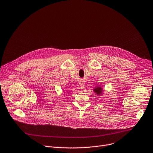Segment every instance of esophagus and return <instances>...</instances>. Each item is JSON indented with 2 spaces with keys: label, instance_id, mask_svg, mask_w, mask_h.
Wrapping results in <instances>:
<instances>
[{
  "label": "esophagus",
  "instance_id": "esophagus-1",
  "mask_svg": "<svg viewBox=\"0 0 153 153\" xmlns=\"http://www.w3.org/2000/svg\"><path fill=\"white\" fill-rule=\"evenodd\" d=\"M80 88L81 89H84V87H85V83L83 82H80Z\"/></svg>",
  "mask_w": 153,
  "mask_h": 153
}]
</instances>
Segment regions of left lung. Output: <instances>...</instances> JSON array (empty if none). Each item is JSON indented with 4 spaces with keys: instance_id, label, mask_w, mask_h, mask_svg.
Returning a JSON list of instances; mask_svg holds the SVG:
<instances>
[{
    "instance_id": "left-lung-1",
    "label": "left lung",
    "mask_w": 153,
    "mask_h": 153,
    "mask_svg": "<svg viewBox=\"0 0 153 153\" xmlns=\"http://www.w3.org/2000/svg\"><path fill=\"white\" fill-rule=\"evenodd\" d=\"M94 92L95 93H96V94L100 95H101V94L103 93V88H101L100 86H97L96 88H95L94 89Z\"/></svg>"
}]
</instances>
